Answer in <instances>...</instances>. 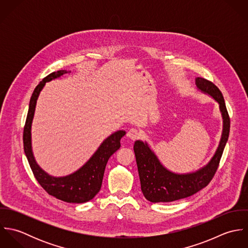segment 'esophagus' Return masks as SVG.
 I'll use <instances>...</instances> for the list:
<instances>
[{
  "mask_svg": "<svg viewBox=\"0 0 248 248\" xmlns=\"http://www.w3.org/2000/svg\"><path fill=\"white\" fill-rule=\"evenodd\" d=\"M127 137L132 140H136L140 138V134H139V131L137 129H130L127 133Z\"/></svg>",
  "mask_w": 248,
  "mask_h": 248,
  "instance_id": "34e87169",
  "label": "esophagus"
}]
</instances>
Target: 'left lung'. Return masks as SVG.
Instances as JSON below:
<instances>
[{"label": "left lung", "instance_id": "left-lung-1", "mask_svg": "<svg viewBox=\"0 0 248 248\" xmlns=\"http://www.w3.org/2000/svg\"><path fill=\"white\" fill-rule=\"evenodd\" d=\"M195 82L200 92L211 96L218 104L222 117V132L218 146L205 166L195 172L177 174L163 166L147 142H135L134 151L142 193L146 200L151 202H175L190 197L207 186L217 169L222 152L228 140L230 119L220 91L212 82L204 78L197 77Z\"/></svg>", "mask_w": 248, "mask_h": 248}]
</instances>
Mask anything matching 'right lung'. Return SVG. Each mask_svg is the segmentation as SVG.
Masks as SVG:
<instances>
[{"mask_svg": "<svg viewBox=\"0 0 248 248\" xmlns=\"http://www.w3.org/2000/svg\"><path fill=\"white\" fill-rule=\"evenodd\" d=\"M71 71H55L45 77L31 95L26 125L24 128V150L30 166L39 184L56 199L70 203H84L93 200L100 191L107 162L110 155L120 148V140L126 132L119 130L108 137L92 157L77 171L65 177H52L44 171L36 162L31 145V125L35 112L36 103L41 91L46 82L59 78Z\"/></svg>", "mask_w": 248, "mask_h": 248, "instance_id": "right-lung-1", "label": "right lung"}]
</instances>
